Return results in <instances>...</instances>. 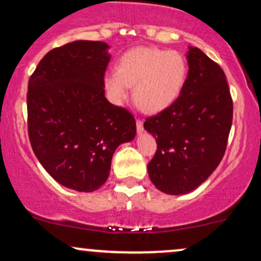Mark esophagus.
I'll list each match as a JSON object with an SVG mask.
<instances>
[{
    "mask_svg": "<svg viewBox=\"0 0 261 261\" xmlns=\"http://www.w3.org/2000/svg\"><path fill=\"white\" fill-rule=\"evenodd\" d=\"M136 127H137V133L141 134L143 131V121L140 120V119H137L136 120Z\"/></svg>",
    "mask_w": 261,
    "mask_h": 261,
    "instance_id": "34e87169",
    "label": "esophagus"
}]
</instances>
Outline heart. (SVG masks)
<instances>
[{
	"instance_id": "heart-1",
	"label": "heart",
	"mask_w": 261,
	"mask_h": 261,
	"mask_svg": "<svg viewBox=\"0 0 261 261\" xmlns=\"http://www.w3.org/2000/svg\"><path fill=\"white\" fill-rule=\"evenodd\" d=\"M188 65L176 51L136 47L121 56L116 71L104 74L109 100L121 106L134 86V99L143 110L160 113L178 99L185 85Z\"/></svg>"
}]
</instances>
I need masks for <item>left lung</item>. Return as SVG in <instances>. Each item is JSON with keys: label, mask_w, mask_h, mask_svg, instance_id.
<instances>
[{"label": "left lung", "mask_w": 261, "mask_h": 261, "mask_svg": "<svg viewBox=\"0 0 261 261\" xmlns=\"http://www.w3.org/2000/svg\"><path fill=\"white\" fill-rule=\"evenodd\" d=\"M187 59L189 72L178 99L143 124L157 142L149 179L169 195L195 190L214 173L232 126L233 103L222 68L197 47L189 46Z\"/></svg>", "instance_id": "1"}]
</instances>
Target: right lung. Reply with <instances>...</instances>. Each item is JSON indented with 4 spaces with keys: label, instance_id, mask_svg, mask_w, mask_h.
I'll use <instances>...</instances> for the list:
<instances>
[{
    "label": "right lung",
    "instance_id": "right-lung-1",
    "mask_svg": "<svg viewBox=\"0 0 261 261\" xmlns=\"http://www.w3.org/2000/svg\"><path fill=\"white\" fill-rule=\"evenodd\" d=\"M109 49L89 40L56 47L41 59L28 83L33 151L56 181L83 193L107 181L115 149L136 136L134 116L106 98Z\"/></svg>",
    "mask_w": 261,
    "mask_h": 261
}]
</instances>
